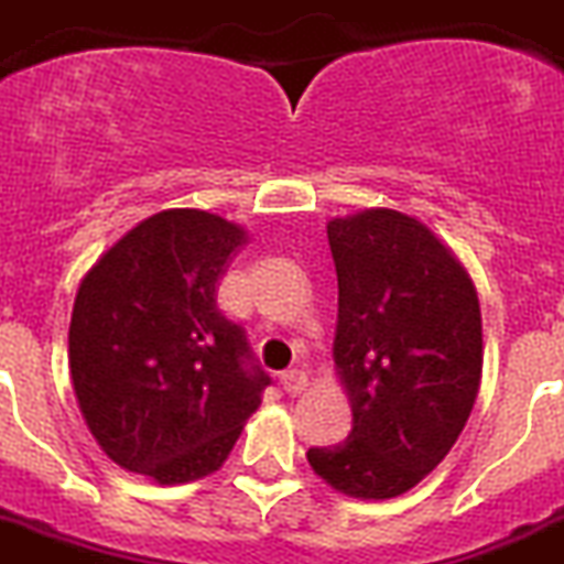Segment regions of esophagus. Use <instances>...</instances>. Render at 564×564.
I'll list each match as a JSON object with an SVG mask.
<instances>
[{"instance_id": "obj_1", "label": "esophagus", "mask_w": 564, "mask_h": 564, "mask_svg": "<svg viewBox=\"0 0 564 564\" xmlns=\"http://www.w3.org/2000/svg\"><path fill=\"white\" fill-rule=\"evenodd\" d=\"M281 383H283V391L295 398V394L306 391V386H310V375H306L303 369H289L281 375Z\"/></svg>"}]
</instances>
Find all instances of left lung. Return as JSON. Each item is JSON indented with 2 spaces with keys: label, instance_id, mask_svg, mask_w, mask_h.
Segmentation results:
<instances>
[{
  "label": "left lung",
  "instance_id": "8db88e82",
  "mask_svg": "<svg viewBox=\"0 0 564 564\" xmlns=\"http://www.w3.org/2000/svg\"><path fill=\"white\" fill-rule=\"evenodd\" d=\"M337 272L335 366L351 431L306 459L335 491L391 499L443 463L482 375L474 281L425 224L364 209L326 227Z\"/></svg>",
  "mask_w": 564,
  "mask_h": 564
}]
</instances>
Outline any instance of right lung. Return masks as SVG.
Segmentation results:
<instances>
[{"label": "right lung", "instance_id": "1", "mask_svg": "<svg viewBox=\"0 0 564 564\" xmlns=\"http://www.w3.org/2000/svg\"><path fill=\"white\" fill-rule=\"evenodd\" d=\"M247 243L204 209H164L101 254L78 286L70 377L101 452L159 486L218 471L269 375L218 281Z\"/></svg>", "mask_w": 564, "mask_h": 564}]
</instances>
